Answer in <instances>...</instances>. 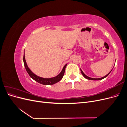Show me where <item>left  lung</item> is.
Listing matches in <instances>:
<instances>
[{
  "mask_svg": "<svg viewBox=\"0 0 127 127\" xmlns=\"http://www.w3.org/2000/svg\"><path fill=\"white\" fill-rule=\"evenodd\" d=\"M112 71V70H111ZM80 71H81V72H82V75H83V76L84 77H85V78H86V79H89V80H101V79H103V78H105V77H106L109 75V74H110V73L111 72V71L108 74H107L106 76H105L104 77H102V78H91V77H88L87 76H86L85 74H84V73L83 72V71L82 70V69H80Z\"/></svg>",
  "mask_w": 127,
  "mask_h": 127,
  "instance_id": "8db88e82",
  "label": "left lung"
}]
</instances>
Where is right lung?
<instances>
[{"instance_id":"1","label":"right lung","mask_w":127,"mask_h":127,"mask_svg":"<svg viewBox=\"0 0 127 127\" xmlns=\"http://www.w3.org/2000/svg\"><path fill=\"white\" fill-rule=\"evenodd\" d=\"M23 61H24V66L25 67L26 70L31 77L32 79H33L34 80H35L36 82L39 83L41 84H43V85H53V84H56L57 82H59L60 80L63 77V76L64 74L65 68H66V66L67 64H65V66L64 67L62 71H61V72L58 75H57V76L55 77H52V78H44L40 77H39V76H37V75L34 74V73H33L32 71L30 69L28 66V65H27L25 58L24 54V57H23Z\"/></svg>"}]
</instances>
